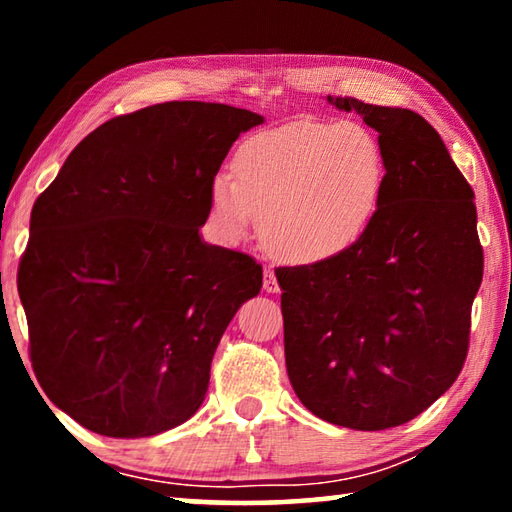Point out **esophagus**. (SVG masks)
I'll return each instance as SVG.
<instances>
[{"label":"esophagus","instance_id":"obj_1","mask_svg":"<svg viewBox=\"0 0 512 512\" xmlns=\"http://www.w3.org/2000/svg\"><path fill=\"white\" fill-rule=\"evenodd\" d=\"M264 291H268V293L280 291V284H277L273 266H264Z\"/></svg>","mask_w":512,"mask_h":512}]
</instances>
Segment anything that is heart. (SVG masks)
<instances>
[{
	"label": "heart",
	"mask_w": 512,
	"mask_h": 512,
	"mask_svg": "<svg viewBox=\"0 0 512 512\" xmlns=\"http://www.w3.org/2000/svg\"><path fill=\"white\" fill-rule=\"evenodd\" d=\"M386 185L379 137L359 121H302L246 142L210 189L212 219L237 241L262 216L277 257L318 264L366 235Z\"/></svg>",
	"instance_id": "obj_1"
}]
</instances>
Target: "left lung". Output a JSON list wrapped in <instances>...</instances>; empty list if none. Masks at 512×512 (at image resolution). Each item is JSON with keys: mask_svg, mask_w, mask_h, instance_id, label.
<instances>
[{"mask_svg": "<svg viewBox=\"0 0 512 512\" xmlns=\"http://www.w3.org/2000/svg\"><path fill=\"white\" fill-rule=\"evenodd\" d=\"M327 101L379 133L386 185L348 253L275 268L284 357L293 391L320 420L381 431L429 409L465 363L483 277L474 192L418 112Z\"/></svg>", "mask_w": 512, "mask_h": 512, "instance_id": "8db88e82", "label": "left lung"}]
</instances>
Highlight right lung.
<instances>
[{"mask_svg": "<svg viewBox=\"0 0 512 512\" xmlns=\"http://www.w3.org/2000/svg\"><path fill=\"white\" fill-rule=\"evenodd\" d=\"M244 108L167 101L101 124L38 196L17 268L42 391L85 429L146 438L203 404L225 327L262 289L246 253L205 244L210 189Z\"/></svg>", "mask_w": 512, "mask_h": 512, "instance_id": "add662e5", "label": "right lung"}]
</instances>
